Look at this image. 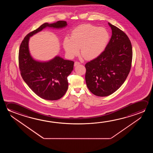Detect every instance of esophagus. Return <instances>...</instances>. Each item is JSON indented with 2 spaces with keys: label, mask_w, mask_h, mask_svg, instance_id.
Masks as SVG:
<instances>
[{
  "label": "esophagus",
  "mask_w": 153,
  "mask_h": 153,
  "mask_svg": "<svg viewBox=\"0 0 153 153\" xmlns=\"http://www.w3.org/2000/svg\"><path fill=\"white\" fill-rule=\"evenodd\" d=\"M80 64V63L78 62L77 61H76L75 63H74V66L76 67V66H77V65H79Z\"/></svg>",
  "instance_id": "obj_1"
}]
</instances>
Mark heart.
Returning <instances> with one entry per match:
<instances>
[{"mask_svg": "<svg viewBox=\"0 0 153 153\" xmlns=\"http://www.w3.org/2000/svg\"><path fill=\"white\" fill-rule=\"evenodd\" d=\"M109 39V33L105 28L83 24L72 31L70 38H65L63 45L69 58L77 55L80 48V54L85 59L93 60L102 53Z\"/></svg>", "mask_w": 153, "mask_h": 153, "instance_id": "1", "label": "heart"}]
</instances>
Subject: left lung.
Instances as JSON below:
<instances>
[{
	"label": "left lung",
	"instance_id": "1",
	"mask_svg": "<svg viewBox=\"0 0 153 153\" xmlns=\"http://www.w3.org/2000/svg\"><path fill=\"white\" fill-rule=\"evenodd\" d=\"M112 30L110 41L98 58L86 63L85 80L93 94L106 97L117 90L130 71L132 48L128 36L108 23Z\"/></svg>",
	"mask_w": 153,
	"mask_h": 153
}]
</instances>
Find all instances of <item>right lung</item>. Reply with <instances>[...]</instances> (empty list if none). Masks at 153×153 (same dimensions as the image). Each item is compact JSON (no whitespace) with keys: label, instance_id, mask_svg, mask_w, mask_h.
Instances as JSON below:
<instances>
[{"label":"right lung","instance_id":"add662e5","mask_svg":"<svg viewBox=\"0 0 153 153\" xmlns=\"http://www.w3.org/2000/svg\"><path fill=\"white\" fill-rule=\"evenodd\" d=\"M67 25L65 21L45 23L29 33L20 46L19 64L23 79L33 92L47 100H56L65 94L68 88L67 77L73 71L74 62L59 56L47 62L35 60L30 55L29 40L30 37L46 27L61 29Z\"/></svg>","mask_w":153,"mask_h":153}]
</instances>
